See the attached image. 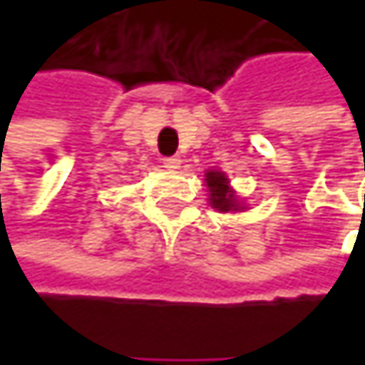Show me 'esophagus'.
<instances>
[{
	"label": "esophagus",
	"mask_w": 365,
	"mask_h": 365,
	"mask_svg": "<svg viewBox=\"0 0 365 365\" xmlns=\"http://www.w3.org/2000/svg\"><path fill=\"white\" fill-rule=\"evenodd\" d=\"M163 165H165V169H169V171H178L180 165H182V160H180L178 156H167V158H163Z\"/></svg>",
	"instance_id": "34e87169"
}]
</instances>
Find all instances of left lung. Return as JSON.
Returning <instances> with one entry per match:
<instances>
[{
  "instance_id": "8db88e82",
  "label": "left lung",
  "mask_w": 365,
  "mask_h": 365,
  "mask_svg": "<svg viewBox=\"0 0 365 365\" xmlns=\"http://www.w3.org/2000/svg\"><path fill=\"white\" fill-rule=\"evenodd\" d=\"M205 183L209 187V202H211L213 209H217L222 213H230V211L245 209V207H241L239 196L230 187V182H228L226 173L215 171V169H209L205 173Z\"/></svg>"
}]
</instances>
